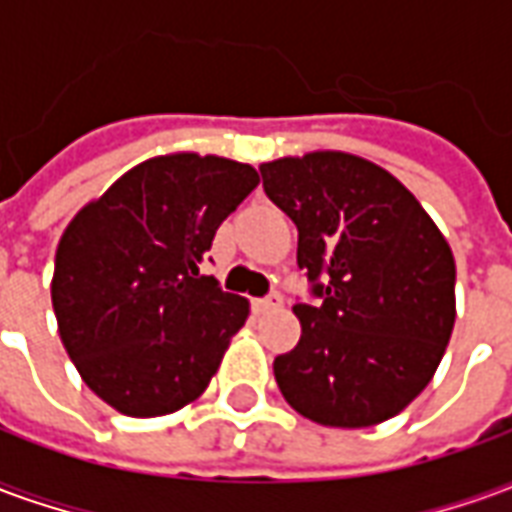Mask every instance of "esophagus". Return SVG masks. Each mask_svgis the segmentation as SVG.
I'll list each match as a JSON object with an SVG mask.
<instances>
[{"instance_id":"obj_1","label":"esophagus","mask_w":512,"mask_h":512,"mask_svg":"<svg viewBox=\"0 0 512 512\" xmlns=\"http://www.w3.org/2000/svg\"><path fill=\"white\" fill-rule=\"evenodd\" d=\"M279 304H282V296H279V293H271V296H263V299H252V310L268 312V310H277Z\"/></svg>"}]
</instances>
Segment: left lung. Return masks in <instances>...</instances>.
<instances>
[{"instance_id": "obj_1", "label": "left lung", "mask_w": 512, "mask_h": 512, "mask_svg": "<svg viewBox=\"0 0 512 512\" xmlns=\"http://www.w3.org/2000/svg\"><path fill=\"white\" fill-rule=\"evenodd\" d=\"M268 200L299 230L310 299L299 345L274 359L282 397L329 428H370L436 373L455 323V260L417 197L348 153L260 167Z\"/></svg>"}]
</instances>
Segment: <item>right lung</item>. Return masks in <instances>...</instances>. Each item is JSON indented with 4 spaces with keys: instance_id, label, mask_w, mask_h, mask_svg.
<instances>
[{
    "instance_id": "obj_1",
    "label": "right lung",
    "mask_w": 512,
    "mask_h": 512,
    "mask_svg": "<svg viewBox=\"0 0 512 512\" xmlns=\"http://www.w3.org/2000/svg\"><path fill=\"white\" fill-rule=\"evenodd\" d=\"M260 178L230 158H150L62 233L51 304L84 384L128 417L172 414L205 392L249 315L200 266Z\"/></svg>"
}]
</instances>
